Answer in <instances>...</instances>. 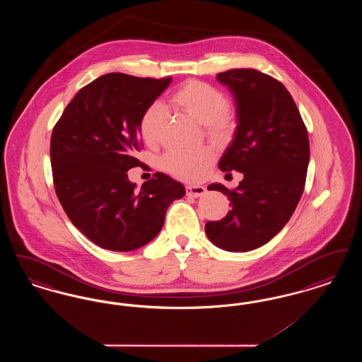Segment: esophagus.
Segmentation results:
<instances>
[{"label": "esophagus", "mask_w": 362, "mask_h": 362, "mask_svg": "<svg viewBox=\"0 0 362 362\" xmlns=\"http://www.w3.org/2000/svg\"><path fill=\"white\" fill-rule=\"evenodd\" d=\"M206 192V189L204 186H186V194L187 197L192 198H199Z\"/></svg>", "instance_id": "34e87169"}]
</instances>
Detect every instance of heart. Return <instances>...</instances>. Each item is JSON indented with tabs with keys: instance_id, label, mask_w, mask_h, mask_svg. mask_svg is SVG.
<instances>
[{
	"instance_id": "1",
	"label": "heart",
	"mask_w": 362,
	"mask_h": 362,
	"mask_svg": "<svg viewBox=\"0 0 362 362\" xmlns=\"http://www.w3.org/2000/svg\"><path fill=\"white\" fill-rule=\"evenodd\" d=\"M173 103L191 118L205 124L211 138H224L233 126V112L224 93L204 81L189 80L179 86L171 98ZM168 111L160 102L149 104L139 119V134L145 144L156 145L165 130ZM214 151L199 148L195 151L170 149L161 158V167L175 177L187 182L201 180L214 161Z\"/></svg>"
}]
</instances>
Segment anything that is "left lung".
Here are the masks:
<instances>
[{
  "label": "left lung",
  "mask_w": 362,
  "mask_h": 362,
  "mask_svg": "<svg viewBox=\"0 0 362 362\" xmlns=\"http://www.w3.org/2000/svg\"><path fill=\"white\" fill-rule=\"evenodd\" d=\"M236 107L235 134L218 161L243 180L233 191L221 183L207 189L229 197L230 210L205 230L214 245L247 252L272 240L292 217L305 185L310 139L291 93L276 78L255 69L218 73Z\"/></svg>",
  "instance_id": "8db88e82"
}]
</instances>
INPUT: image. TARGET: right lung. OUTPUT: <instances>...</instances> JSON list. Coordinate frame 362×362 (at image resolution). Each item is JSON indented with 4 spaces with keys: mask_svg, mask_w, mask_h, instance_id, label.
<instances>
[{
    "mask_svg": "<svg viewBox=\"0 0 362 362\" xmlns=\"http://www.w3.org/2000/svg\"><path fill=\"white\" fill-rule=\"evenodd\" d=\"M173 78L108 73L78 90L52 134L57 197L73 225L104 250L127 252L153 240L167 209L185 197L161 173L141 189L127 171L139 165V119Z\"/></svg>",
    "mask_w": 362,
    "mask_h": 362,
    "instance_id": "right-lung-1",
    "label": "right lung"
}]
</instances>
